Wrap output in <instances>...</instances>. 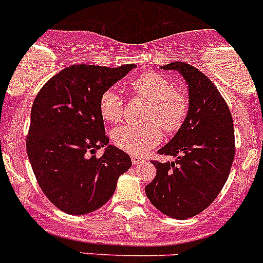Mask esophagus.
I'll return each mask as SVG.
<instances>
[{"label":"esophagus","mask_w":263,"mask_h":263,"mask_svg":"<svg viewBox=\"0 0 263 263\" xmlns=\"http://www.w3.org/2000/svg\"><path fill=\"white\" fill-rule=\"evenodd\" d=\"M142 161H143V159H142L141 156H138V155H132V163H133V165L139 164V163H142Z\"/></svg>","instance_id":"34e87169"}]
</instances>
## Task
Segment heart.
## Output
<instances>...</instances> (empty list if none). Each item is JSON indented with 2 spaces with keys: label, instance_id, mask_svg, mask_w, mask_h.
<instances>
[{
  "label": "heart",
  "instance_id": "1",
  "mask_svg": "<svg viewBox=\"0 0 263 263\" xmlns=\"http://www.w3.org/2000/svg\"><path fill=\"white\" fill-rule=\"evenodd\" d=\"M130 90L144 98L150 105L144 113V124H129L113 130V143L133 155H143L161 141L165 133H177L186 120L189 99L167 77L144 73L130 82ZM99 112L104 121L117 124L124 117V99L112 88L99 98Z\"/></svg>",
  "mask_w": 263,
  "mask_h": 263
}]
</instances>
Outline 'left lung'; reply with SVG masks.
Instances as JSON below:
<instances>
[{"mask_svg": "<svg viewBox=\"0 0 263 263\" xmlns=\"http://www.w3.org/2000/svg\"><path fill=\"white\" fill-rule=\"evenodd\" d=\"M189 86V112L172 141L158 151L176 160H153L156 176L146 186L151 203L165 215L187 219L210 206L224 186L235 158L233 120L215 84L197 67L171 62Z\"/></svg>", "mask_w": 263, "mask_h": 263, "instance_id": "8db88e82", "label": "left lung"}]
</instances>
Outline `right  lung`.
<instances>
[{
	"mask_svg": "<svg viewBox=\"0 0 263 263\" xmlns=\"http://www.w3.org/2000/svg\"><path fill=\"white\" fill-rule=\"evenodd\" d=\"M134 66L71 65L53 76L33 100L27 155L39 186L64 213L98 210L132 165L126 153L108 146L99 98ZM104 145L98 158L96 151Z\"/></svg>",
	"mask_w": 263,
	"mask_h": 263,
	"instance_id": "obj_1",
	"label": "right lung"
}]
</instances>
